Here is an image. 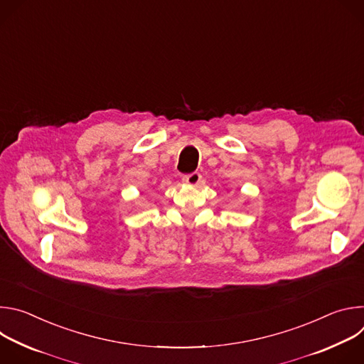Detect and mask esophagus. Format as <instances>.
Masks as SVG:
<instances>
[{
    "instance_id": "1",
    "label": "esophagus",
    "mask_w": 364,
    "mask_h": 364,
    "mask_svg": "<svg viewBox=\"0 0 364 364\" xmlns=\"http://www.w3.org/2000/svg\"><path fill=\"white\" fill-rule=\"evenodd\" d=\"M183 181L187 184V186H198V183L201 181V174L200 173H191V174H187L183 177Z\"/></svg>"
}]
</instances>
